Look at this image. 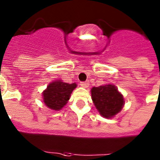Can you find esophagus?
<instances>
[{
    "label": "esophagus",
    "instance_id": "34e87169",
    "mask_svg": "<svg viewBox=\"0 0 160 160\" xmlns=\"http://www.w3.org/2000/svg\"><path fill=\"white\" fill-rule=\"evenodd\" d=\"M80 86L82 87H83V88H87L90 86V83H89V82H82L80 83Z\"/></svg>",
    "mask_w": 160,
    "mask_h": 160
}]
</instances>
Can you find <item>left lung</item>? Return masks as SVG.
<instances>
[{
    "instance_id": "8db88e82",
    "label": "left lung",
    "mask_w": 160,
    "mask_h": 160,
    "mask_svg": "<svg viewBox=\"0 0 160 160\" xmlns=\"http://www.w3.org/2000/svg\"><path fill=\"white\" fill-rule=\"evenodd\" d=\"M90 93L96 109L103 118H112L122 111L125 100L114 85L94 87Z\"/></svg>"
}]
</instances>
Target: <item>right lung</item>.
<instances>
[{
  "label": "right lung",
  "instance_id": "obj_1",
  "mask_svg": "<svg viewBox=\"0 0 160 160\" xmlns=\"http://www.w3.org/2000/svg\"><path fill=\"white\" fill-rule=\"evenodd\" d=\"M77 87L75 82H64L62 80H54L49 83L42 92L43 102L53 111H60L68 102L71 93Z\"/></svg>",
  "mask_w": 160,
  "mask_h": 160
}]
</instances>
